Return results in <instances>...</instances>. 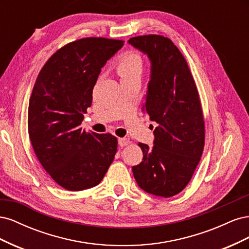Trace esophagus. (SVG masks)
Instances as JSON below:
<instances>
[{
    "mask_svg": "<svg viewBox=\"0 0 249 249\" xmlns=\"http://www.w3.org/2000/svg\"><path fill=\"white\" fill-rule=\"evenodd\" d=\"M130 143H131V141H130V139H127V138H119L118 139V144L120 146H125L127 144H130Z\"/></svg>",
    "mask_w": 249,
    "mask_h": 249,
    "instance_id": "34e87169",
    "label": "esophagus"
}]
</instances>
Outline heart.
Here are the masks:
<instances>
[{
  "label": "heart",
  "mask_w": 249,
  "mask_h": 249,
  "mask_svg": "<svg viewBox=\"0 0 249 249\" xmlns=\"http://www.w3.org/2000/svg\"><path fill=\"white\" fill-rule=\"evenodd\" d=\"M116 71L122 79L140 77L142 71V59L134 52H127L119 58Z\"/></svg>",
  "instance_id": "b5f03b06"
}]
</instances>
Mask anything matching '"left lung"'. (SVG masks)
<instances>
[{"mask_svg":"<svg viewBox=\"0 0 249 249\" xmlns=\"http://www.w3.org/2000/svg\"><path fill=\"white\" fill-rule=\"evenodd\" d=\"M129 43L150 61L143 109L158 124L154 146L138 144L143 158L133 166V175L142 190L171 197L190 182L205 145L198 91L186 59L167 37L143 35L130 38Z\"/></svg>","mask_w":249,"mask_h":249,"instance_id":"8db88e82","label":"left lung"}]
</instances>
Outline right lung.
<instances>
[{
	"mask_svg": "<svg viewBox=\"0 0 249 249\" xmlns=\"http://www.w3.org/2000/svg\"><path fill=\"white\" fill-rule=\"evenodd\" d=\"M123 46L103 37L67 43L36 79L28 110L30 140L44 170L66 190L99 185L114 160L116 137L87 133L81 124L102 67Z\"/></svg>",
	"mask_w": 249,
	"mask_h": 249,
	"instance_id": "add662e5",
	"label": "right lung"
}]
</instances>
